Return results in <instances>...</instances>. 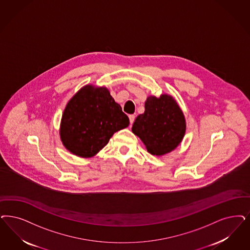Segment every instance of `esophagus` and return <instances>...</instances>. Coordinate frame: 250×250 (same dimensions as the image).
I'll return each instance as SVG.
<instances>
[{"mask_svg": "<svg viewBox=\"0 0 250 250\" xmlns=\"http://www.w3.org/2000/svg\"><path fill=\"white\" fill-rule=\"evenodd\" d=\"M135 118H136V117H135V115H134V114H130L129 120H130V124H131V125H132V124H133V123H134V121H135Z\"/></svg>", "mask_w": 250, "mask_h": 250, "instance_id": "34e87169", "label": "esophagus"}]
</instances>
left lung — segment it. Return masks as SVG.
Wrapping results in <instances>:
<instances>
[{"label":"left lung","mask_w":250,"mask_h":250,"mask_svg":"<svg viewBox=\"0 0 250 250\" xmlns=\"http://www.w3.org/2000/svg\"><path fill=\"white\" fill-rule=\"evenodd\" d=\"M132 132L150 154L164 155L181 143L186 133L185 116L172 96H149L145 102V112L136 118Z\"/></svg>","instance_id":"8db88e82"}]
</instances>
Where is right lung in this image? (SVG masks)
<instances>
[{
	"instance_id": "obj_1",
	"label": "right lung",
	"mask_w": 250,
	"mask_h": 250,
	"mask_svg": "<svg viewBox=\"0 0 250 250\" xmlns=\"http://www.w3.org/2000/svg\"><path fill=\"white\" fill-rule=\"evenodd\" d=\"M129 125V118L104 87L86 85L70 100L62 116L61 140L75 155L90 158L112 135Z\"/></svg>"
}]
</instances>
